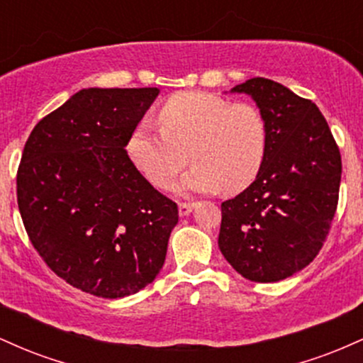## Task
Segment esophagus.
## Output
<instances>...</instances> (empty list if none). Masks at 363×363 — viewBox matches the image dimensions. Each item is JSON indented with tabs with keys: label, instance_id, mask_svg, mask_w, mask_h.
<instances>
[{
	"label": "esophagus",
	"instance_id": "34e87169",
	"mask_svg": "<svg viewBox=\"0 0 363 363\" xmlns=\"http://www.w3.org/2000/svg\"><path fill=\"white\" fill-rule=\"evenodd\" d=\"M194 205H191V203H179V215L181 216H187L193 211Z\"/></svg>",
	"mask_w": 363,
	"mask_h": 363
}]
</instances>
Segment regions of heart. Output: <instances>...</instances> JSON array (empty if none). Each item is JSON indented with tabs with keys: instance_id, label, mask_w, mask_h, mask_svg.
I'll return each instance as SVG.
<instances>
[{
	"instance_id": "1",
	"label": "heart",
	"mask_w": 363,
	"mask_h": 363,
	"mask_svg": "<svg viewBox=\"0 0 363 363\" xmlns=\"http://www.w3.org/2000/svg\"><path fill=\"white\" fill-rule=\"evenodd\" d=\"M268 148V128L251 104H232L206 91H181L160 109V126L143 121L126 150L135 167L165 186L187 162L194 165L174 182L186 193H239L254 182Z\"/></svg>"
}]
</instances>
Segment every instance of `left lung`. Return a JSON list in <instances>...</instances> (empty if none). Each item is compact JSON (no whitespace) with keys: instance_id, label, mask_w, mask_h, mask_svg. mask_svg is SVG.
I'll use <instances>...</instances> for the list:
<instances>
[{"instance_id":"8db88e82","label":"left lung","mask_w":363,"mask_h":363,"mask_svg":"<svg viewBox=\"0 0 363 363\" xmlns=\"http://www.w3.org/2000/svg\"><path fill=\"white\" fill-rule=\"evenodd\" d=\"M230 94L256 102L268 148L254 182L222 203L218 247L257 283L285 280L318 256L338 205L341 155L314 102L281 83L251 78Z\"/></svg>"}]
</instances>
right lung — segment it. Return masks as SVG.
<instances>
[{"mask_svg": "<svg viewBox=\"0 0 363 363\" xmlns=\"http://www.w3.org/2000/svg\"><path fill=\"white\" fill-rule=\"evenodd\" d=\"M158 89H82L32 129L16 174L30 242L57 277L121 298L164 266L177 205L135 167L126 145Z\"/></svg>", "mask_w": 363, "mask_h": 363, "instance_id": "obj_1", "label": "right lung"}]
</instances>
